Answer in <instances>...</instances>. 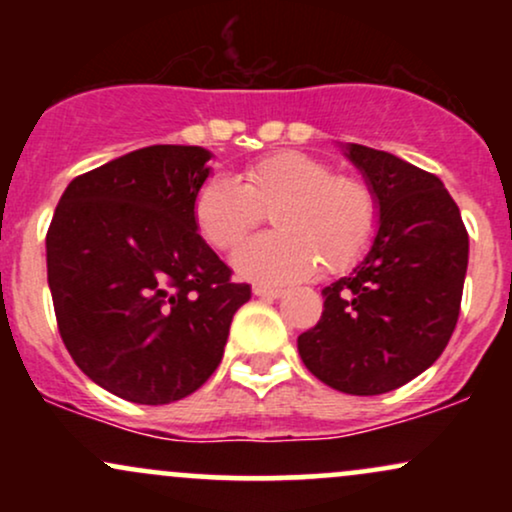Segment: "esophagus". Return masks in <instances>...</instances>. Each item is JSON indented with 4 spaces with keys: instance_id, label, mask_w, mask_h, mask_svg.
Instances as JSON below:
<instances>
[{
    "instance_id": "obj_1",
    "label": "esophagus",
    "mask_w": 512,
    "mask_h": 512,
    "mask_svg": "<svg viewBox=\"0 0 512 512\" xmlns=\"http://www.w3.org/2000/svg\"><path fill=\"white\" fill-rule=\"evenodd\" d=\"M252 293H255V296H260V298H269V301H274V298L284 296L286 291L284 289H274V286H255Z\"/></svg>"
}]
</instances>
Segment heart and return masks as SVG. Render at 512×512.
<instances>
[{
  "instance_id": "b5f03b06",
  "label": "heart",
  "mask_w": 512,
  "mask_h": 512,
  "mask_svg": "<svg viewBox=\"0 0 512 512\" xmlns=\"http://www.w3.org/2000/svg\"><path fill=\"white\" fill-rule=\"evenodd\" d=\"M262 209L274 211L279 233L248 240L233 267L257 284H291L322 267L342 272L366 252L378 207L361 180L332 175V168L301 151L252 161L243 182L214 175L199 187L195 221L207 243L233 250L260 226Z\"/></svg>"
}]
</instances>
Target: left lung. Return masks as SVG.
<instances>
[{"instance_id": "1", "label": "left lung", "mask_w": 512, "mask_h": 512, "mask_svg": "<svg viewBox=\"0 0 512 512\" xmlns=\"http://www.w3.org/2000/svg\"><path fill=\"white\" fill-rule=\"evenodd\" d=\"M378 207L373 243L322 289L325 310L298 337L305 368L346 395H383L436 363L457 325L469 238L436 175L387 151L339 144Z\"/></svg>"}]
</instances>
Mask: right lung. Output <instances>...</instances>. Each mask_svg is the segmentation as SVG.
Masks as SVG:
<instances>
[{
  "mask_svg": "<svg viewBox=\"0 0 512 512\" xmlns=\"http://www.w3.org/2000/svg\"><path fill=\"white\" fill-rule=\"evenodd\" d=\"M211 156L158 144L113 158L69 182L52 216L45 250L62 342L127 402L170 404L207 383L250 301L197 233Z\"/></svg>",
  "mask_w": 512,
  "mask_h": 512,
  "instance_id": "add662e5",
  "label": "right lung"
}]
</instances>
